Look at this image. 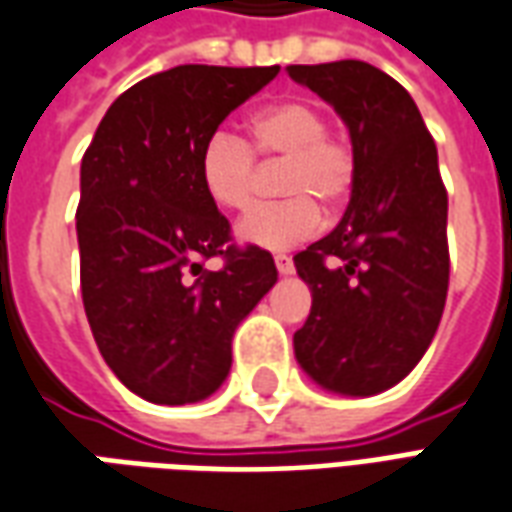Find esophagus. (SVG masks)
<instances>
[{
  "mask_svg": "<svg viewBox=\"0 0 512 512\" xmlns=\"http://www.w3.org/2000/svg\"><path fill=\"white\" fill-rule=\"evenodd\" d=\"M275 267H278V273L281 275L295 273V262H292V256H286V253H275Z\"/></svg>",
  "mask_w": 512,
  "mask_h": 512,
  "instance_id": "34e87169",
  "label": "esophagus"
}]
</instances>
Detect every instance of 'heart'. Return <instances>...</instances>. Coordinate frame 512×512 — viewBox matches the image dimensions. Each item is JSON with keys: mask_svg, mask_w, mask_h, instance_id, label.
<instances>
[{"mask_svg": "<svg viewBox=\"0 0 512 512\" xmlns=\"http://www.w3.org/2000/svg\"><path fill=\"white\" fill-rule=\"evenodd\" d=\"M248 137L209 134L198 154L206 195L228 212H245L256 198V157L281 162L278 204L256 206L239 220L237 234L248 245L284 250L311 237L325 206H342L355 184L353 143L325 126V112L308 99H284L256 110L245 121Z\"/></svg>", "mask_w": 512, "mask_h": 512, "instance_id": "1", "label": "heart"}]
</instances>
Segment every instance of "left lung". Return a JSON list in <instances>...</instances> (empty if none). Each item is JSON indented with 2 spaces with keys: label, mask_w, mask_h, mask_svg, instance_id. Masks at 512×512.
Listing matches in <instances>:
<instances>
[{
  "label": "left lung",
  "mask_w": 512,
  "mask_h": 512,
  "mask_svg": "<svg viewBox=\"0 0 512 512\" xmlns=\"http://www.w3.org/2000/svg\"><path fill=\"white\" fill-rule=\"evenodd\" d=\"M286 71L342 115L355 151L342 223L295 256L311 289L295 358L322 389L369 397L419 364L447 303V190L436 143L411 93L375 65Z\"/></svg>",
  "instance_id": "obj_1"
}]
</instances>
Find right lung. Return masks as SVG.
Listing matches in <instances>:
<instances>
[{
  "label": "right lung",
  "mask_w": 512,
  "mask_h": 512,
  "mask_svg": "<svg viewBox=\"0 0 512 512\" xmlns=\"http://www.w3.org/2000/svg\"><path fill=\"white\" fill-rule=\"evenodd\" d=\"M281 68L176 65L112 101L82 157L79 281L90 331L123 386L157 405L220 389L231 339L278 281L273 256L237 248L198 154ZM212 255L224 267L212 274Z\"/></svg>",
  "instance_id": "right-lung-1"
}]
</instances>
